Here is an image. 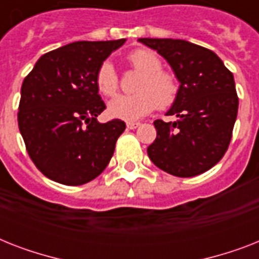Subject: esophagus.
Returning a JSON list of instances; mask_svg holds the SVG:
<instances>
[{
	"label": "esophagus",
	"mask_w": 259,
	"mask_h": 259,
	"mask_svg": "<svg viewBox=\"0 0 259 259\" xmlns=\"http://www.w3.org/2000/svg\"><path fill=\"white\" fill-rule=\"evenodd\" d=\"M140 125H141L140 122H127V123H126V126H127V129H130V130L137 129V127Z\"/></svg>",
	"instance_id": "obj_1"
}]
</instances>
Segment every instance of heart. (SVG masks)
Segmentation results:
<instances>
[{
  "mask_svg": "<svg viewBox=\"0 0 259 259\" xmlns=\"http://www.w3.org/2000/svg\"><path fill=\"white\" fill-rule=\"evenodd\" d=\"M130 66L142 76L133 95H118L109 103V114L123 121H136L156 107L166 109L173 105L179 94L176 76L162 71V63L157 55L149 50H136L127 56ZM95 83L99 93L113 97L118 90V75L110 62H103L97 71Z\"/></svg>",
  "mask_w": 259,
  "mask_h": 259,
  "instance_id": "heart-1",
  "label": "heart"
}]
</instances>
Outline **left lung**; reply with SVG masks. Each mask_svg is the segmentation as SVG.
<instances>
[{
  "mask_svg": "<svg viewBox=\"0 0 259 259\" xmlns=\"http://www.w3.org/2000/svg\"><path fill=\"white\" fill-rule=\"evenodd\" d=\"M157 51L180 82L168 115L154 121L157 137L148 146L154 165L177 177H192L212 168L229 148L238 114L233 74L211 50L175 38H138Z\"/></svg>",
  "mask_w": 259,
  "mask_h": 259,
  "instance_id": "left-lung-1",
  "label": "left lung"
}]
</instances>
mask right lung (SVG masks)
<instances>
[{"label":"right lung","instance_id":"1","mask_svg":"<svg viewBox=\"0 0 259 259\" xmlns=\"http://www.w3.org/2000/svg\"><path fill=\"white\" fill-rule=\"evenodd\" d=\"M126 38L75 41L42 55L24 79L18 127L37 169L54 181L82 185L99 176L126 125L101 123L106 109L97 71Z\"/></svg>","mask_w":259,"mask_h":259}]
</instances>
